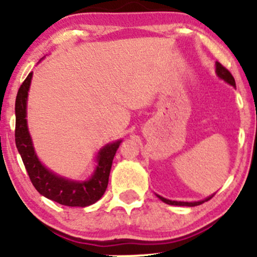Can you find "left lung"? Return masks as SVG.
Segmentation results:
<instances>
[{"instance_id": "1", "label": "left lung", "mask_w": 257, "mask_h": 257, "mask_svg": "<svg viewBox=\"0 0 257 257\" xmlns=\"http://www.w3.org/2000/svg\"><path fill=\"white\" fill-rule=\"evenodd\" d=\"M216 75L219 76L221 79H223V81L227 82L228 84H231V85H233V87H235V81H234V78H233L232 73L229 72L225 66H222V65H221L220 63H217V61H216ZM213 196H214V194H213ZM213 196L208 197V198H205L204 200H199V202H178V200H169L167 198H163V197L158 196V194H157V197L162 200V202L167 203V204H169V205H181V206L200 205V204H203L204 202H206V200L213 198Z\"/></svg>"}]
</instances>
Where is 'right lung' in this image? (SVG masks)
Segmentation results:
<instances>
[{"instance_id": "right-lung-1", "label": "right lung", "mask_w": 257, "mask_h": 257, "mask_svg": "<svg viewBox=\"0 0 257 257\" xmlns=\"http://www.w3.org/2000/svg\"><path fill=\"white\" fill-rule=\"evenodd\" d=\"M32 72L20 85L16 99V145L32 185L46 198L61 205L88 206L94 204L105 193L108 176L116 151L122 140L107 144L102 147L96 157L95 172L87 181H72L61 178L47 169L37 158L26 122V100L30 88Z\"/></svg>"}]
</instances>
